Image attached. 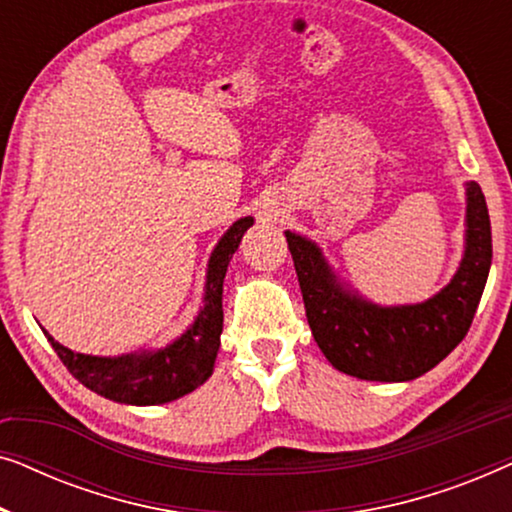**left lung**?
Wrapping results in <instances>:
<instances>
[{"label": "left lung", "mask_w": 512, "mask_h": 512, "mask_svg": "<svg viewBox=\"0 0 512 512\" xmlns=\"http://www.w3.org/2000/svg\"><path fill=\"white\" fill-rule=\"evenodd\" d=\"M466 254L457 275L422 305L377 307L335 282L310 240L286 233L307 324L340 373L373 382H405L429 373L466 338L492 265V226L480 186L468 184Z\"/></svg>", "instance_id": "obj_1"}]
</instances>
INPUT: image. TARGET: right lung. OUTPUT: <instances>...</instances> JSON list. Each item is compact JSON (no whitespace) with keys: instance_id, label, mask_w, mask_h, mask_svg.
Here are the masks:
<instances>
[{"instance_id":"right-lung-1","label":"right lung","mask_w":512,"mask_h":512,"mask_svg":"<svg viewBox=\"0 0 512 512\" xmlns=\"http://www.w3.org/2000/svg\"><path fill=\"white\" fill-rule=\"evenodd\" d=\"M251 223H254L251 216L235 221L216 244L214 254L209 258L205 307L200 310L195 324L170 347L153 354L144 352L118 356V359H102V356L76 354L46 333L48 342L69 373L95 394L128 405L170 403L174 398L198 389L212 375L216 352L221 345L223 277H226L235 249L240 247L244 230Z\"/></svg>"}]
</instances>
